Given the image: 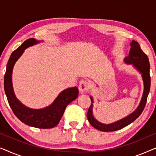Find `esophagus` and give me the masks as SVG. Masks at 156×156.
<instances>
[{
  "instance_id": "esophagus-1",
  "label": "esophagus",
  "mask_w": 156,
  "mask_h": 156,
  "mask_svg": "<svg viewBox=\"0 0 156 156\" xmlns=\"http://www.w3.org/2000/svg\"><path fill=\"white\" fill-rule=\"evenodd\" d=\"M90 88V84L87 80H81L79 84V90L80 93H84L87 91Z\"/></svg>"
}]
</instances>
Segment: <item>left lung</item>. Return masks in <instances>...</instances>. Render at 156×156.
Instances as JSON below:
<instances>
[{
	"mask_svg": "<svg viewBox=\"0 0 156 156\" xmlns=\"http://www.w3.org/2000/svg\"><path fill=\"white\" fill-rule=\"evenodd\" d=\"M131 50L129 55L125 58V62L128 64H133V65L140 72L142 75L143 80L144 83V91L140 103L135 112L130 114L126 118L121 119L120 121L111 123V124H104L99 122L95 119L92 114L93 104H91L89 106L88 112H87V119L89 122L94 128L101 131H115L123 129L130 123L133 122L138 116L141 114L146 106L147 98H148L151 87V76H150V63H149L148 57L140 48V44L136 41L133 40L131 43ZM91 102L93 103L92 97H90Z\"/></svg>",
	"mask_w": 156,
	"mask_h": 156,
	"instance_id": "left-lung-1",
	"label": "left lung"
}]
</instances>
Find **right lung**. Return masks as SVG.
Segmentation results:
<instances>
[{
  "label": "right lung",
  "instance_id": "obj_1",
  "mask_svg": "<svg viewBox=\"0 0 156 156\" xmlns=\"http://www.w3.org/2000/svg\"><path fill=\"white\" fill-rule=\"evenodd\" d=\"M37 42L33 38H30L12 52L8 59L4 76V90L10 108L19 120L38 129H51L58 124L67 106L78 97L79 90L77 87L65 89L59 94L50 106L42 109L27 108L16 99L12 85V71L14 64L25 49Z\"/></svg>",
  "mask_w": 156,
  "mask_h": 156
}]
</instances>
